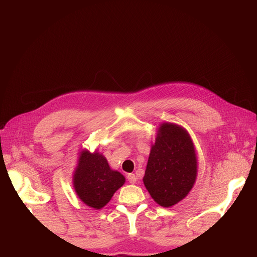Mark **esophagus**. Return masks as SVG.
<instances>
[{
  "label": "esophagus",
  "mask_w": 257,
  "mask_h": 257,
  "mask_svg": "<svg viewBox=\"0 0 257 257\" xmlns=\"http://www.w3.org/2000/svg\"><path fill=\"white\" fill-rule=\"evenodd\" d=\"M127 180L130 181V183H136L137 177L135 176V174H128L127 175Z\"/></svg>",
  "instance_id": "esophagus-1"
}]
</instances>
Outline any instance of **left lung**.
Instances as JSON below:
<instances>
[{
	"label": "left lung",
	"mask_w": 257,
	"mask_h": 257,
	"mask_svg": "<svg viewBox=\"0 0 257 257\" xmlns=\"http://www.w3.org/2000/svg\"><path fill=\"white\" fill-rule=\"evenodd\" d=\"M197 168V154L189 132L176 123H161L143 179L155 203L168 208L188 196L195 184Z\"/></svg>",
	"instance_id": "obj_1"
}]
</instances>
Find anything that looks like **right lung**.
<instances>
[{"instance_id": "right-lung-1", "label": "right lung", "mask_w": 257, "mask_h": 257, "mask_svg": "<svg viewBox=\"0 0 257 257\" xmlns=\"http://www.w3.org/2000/svg\"><path fill=\"white\" fill-rule=\"evenodd\" d=\"M124 183L125 177L110 168L103 153L87 149L79 151L73 173V186L83 204L102 209Z\"/></svg>"}]
</instances>
